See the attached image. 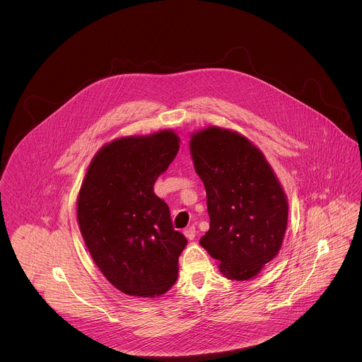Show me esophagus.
<instances>
[{"label": "esophagus", "mask_w": 362, "mask_h": 362, "mask_svg": "<svg viewBox=\"0 0 362 362\" xmlns=\"http://www.w3.org/2000/svg\"><path fill=\"white\" fill-rule=\"evenodd\" d=\"M183 233H185V236H186L189 240H193L194 236H196V228H194V226H190V228L185 229Z\"/></svg>", "instance_id": "obj_1"}]
</instances>
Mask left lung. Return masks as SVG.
Instances as JSON below:
<instances>
[{"instance_id":"left-lung-1","label":"left lung","mask_w":362,"mask_h":362,"mask_svg":"<svg viewBox=\"0 0 362 362\" xmlns=\"http://www.w3.org/2000/svg\"><path fill=\"white\" fill-rule=\"evenodd\" d=\"M190 153L211 218L199 243L228 279L256 276L278 255L286 230L288 200L279 180L262 151L228 129L193 133Z\"/></svg>"}]
</instances>
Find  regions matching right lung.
<instances>
[{
    "label": "right lung",
    "instance_id": "right-lung-1",
    "mask_svg": "<svg viewBox=\"0 0 362 362\" xmlns=\"http://www.w3.org/2000/svg\"><path fill=\"white\" fill-rule=\"evenodd\" d=\"M173 130L117 139L103 146L83 180L77 219L93 261L119 291L154 298L177 279L187 239L173 229L156 179L179 150Z\"/></svg>",
    "mask_w": 362,
    "mask_h": 362
}]
</instances>
